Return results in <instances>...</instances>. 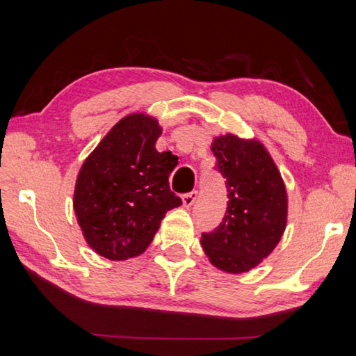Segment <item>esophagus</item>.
<instances>
[{
  "label": "esophagus",
  "mask_w": 356,
  "mask_h": 356,
  "mask_svg": "<svg viewBox=\"0 0 356 356\" xmlns=\"http://www.w3.org/2000/svg\"><path fill=\"white\" fill-rule=\"evenodd\" d=\"M196 200H197V190H193V191H188V193H185V195H182V202L185 207H191Z\"/></svg>",
  "instance_id": "1"
}]
</instances>
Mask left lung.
Returning <instances> with one entry per match:
<instances>
[{
	"label": "left lung",
	"instance_id": "left-lung-1",
	"mask_svg": "<svg viewBox=\"0 0 356 356\" xmlns=\"http://www.w3.org/2000/svg\"><path fill=\"white\" fill-rule=\"evenodd\" d=\"M212 152L229 201L225 218L213 231L202 232L201 243L215 267L243 273L278 245L286 227V188L261 143L226 135L213 140Z\"/></svg>",
	"mask_w": 356,
	"mask_h": 356
}]
</instances>
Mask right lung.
Here are the masks:
<instances>
[{"label":"right lung","mask_w":356,"mask_h":356,"mask_svg":"<svg viewBox=\"0 0 356 356\" xmlns=\"http://www.w3.org/2000/svg\"><path fill=\"white\" fill-rule=\"evenodd\" d=\"M161 129L135 113L114 125L78 174L74 209L92 250L111 261L140 256L168 210L182 200L170 188L176 161L159 152Z\"/></svg>","instance_id":"right-lung-1"}]
</instances>
